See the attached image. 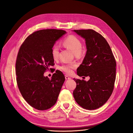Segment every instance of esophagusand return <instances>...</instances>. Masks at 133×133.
<instances>
[{
  "instance_id": "esophagus-1",
  "label": "esophagus",
  "mask_w": 133,
  "mask_h": 133,
  "mask_svg": "<svg viewBox=\"0 0 133 133\" xmlns=\"http://www.w3.org/2000/svg\"><path fill=\"white\" fill-rule=\"evenodd\" d=\"M65 79H66V80H67V79H71V77H70L68 76H67V75H65Z\"/></svg>"
}]
</instances>
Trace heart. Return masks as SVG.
Returning a JSON list of instances; mask_svg holds the SVG:
<instances>
[{"instance_id":"1","label":"heart","mask_w":133,"mask_h":133,"mask_svg":"<svg viewBox=\"0 0 133 133\" xmlns=\"http://www.w3.org/2000/svg\"><path fill=\"white\" fill-rule=\"evenodd\" d=\"M62 43L64 46L71 49L72 52L75 55H79L82 50V43L79 38L74 35H69L67 36L65 39L63 40ZM51 55L54 59H57L58 57L59 54V48L58 46L54 45L51 49ZM76 67L75 63H69L65 64L62 65L59 68L62 71L65 72L67 74H70L72 72L73 69Z\"/></svg>"}]
</instances>
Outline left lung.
Instances as JSON below:
<instances>
[{
  "label": "left lung",
  "mask_w": 133,
  "mask_h": 133,
  "mask_svg": "<svg viewBox=\"0 0 133 133\" xmlns=\"http://www.w3.org/2000/svg\"><path fill=\"white\" fill-rule=\"evenodd\" d=\"M85 40L87 52L77 74L88 81L75 79L73 92L76 102L83 108L94 110L104 104L112 95L116 77V61L105 38L92 29L74 30Z\"/></svg>",
  "instance_id": "8db88e82"
}]
</instances>
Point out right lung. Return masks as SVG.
<instances>
[{
	"label": "right lung",
	"mask_w": 133,
	"mask_h": 133,
	"mask_svg": "<svg viewBox=\"0 0 133 133\" xmlns=\"http://www.w3.org/2000/svg\"><path fill=\"white\" fill-rule=\"evenodd\" d=\"M62 30L45 29L28 36L21 44L17 56L16 82L24 99L39 110L50 108L56 103L65 77L56 70L51 79L44 76L52 68L54 59L51 49L56 41L66 34Z\"/></svg>",
	"instance_id": "obj_1"
}]
</instances>
